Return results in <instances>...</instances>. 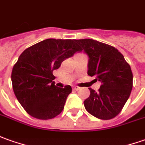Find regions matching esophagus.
Wrapping results in <instances>:
<instances>
[{"label": "esophagus", "mask_w": 145, "mask_h": 145, "mask_svg": "<svg viewBox=\"0 0 145 145\" xmlns=\"http://www.w3.org/2000/svg\"><path fill=\"white\" fill-rule=\"evenodd\" d=\"M79 89H80V88L77 87V86H74V87H73V90H75V91H78Z\"/></svg>", "instance_id": "34e87169"}]
</instances>
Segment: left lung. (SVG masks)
<instances>
[{
	"instance_id": "1",
	"label": "left lung",
	"mask_w": 145,
	"mask_h": 145,
	"mask_svg": "<svg viewBox=\"0 0 145 145\" xmlns=\"http://www.w3.org/2000/svg\"><path fill=\"white\" fill-rule=\"evenodd\" d=\"M88 56V75L102 83L98 91L89 88L84 104L97 118L109 120L121 112L133 88V73L124 56L116 48L93 39L75 40Z\"/></svg>"
}]
</instances>
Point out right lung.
Returning a JSON list of instances; mask_svg holds the SVG:
<instances>
[{
    "label": "right lung",
    "mask_w": 145,
    "mask_h": 145,
    "mask_svg": "<svg viewBox=\"0 0 145 145\" xmlns=\"http://www.w3.org/2000/svg\"><path fill=\"white\" fill-rule=\"evenodd\" d=\"M80 51L75 39H48L21 54L11 79L16 97L31 116L47 120L62 111L72 88L55 86L53 71L57 69L64 60Z\"/></svg>",
    "instance_id": "obj_1"
}]
</instances>
